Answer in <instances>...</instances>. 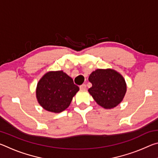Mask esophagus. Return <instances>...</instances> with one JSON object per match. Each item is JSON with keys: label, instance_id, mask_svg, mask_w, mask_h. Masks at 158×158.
I'll list each match as a JSON object with an SVG mask.
<instances>
[{"label": "esophagus", "instance_id": "1", "mask_svg": "<svg viewBox=\"0 0 158 158\" xmlns=\"http://www.w3.org/2000/svg\"><path fill=\"white\" fill-rule=\"evenodd\" d=\"M79 88H80V89H81V90H85V89H86V85L82 84V85H80Z\"/></svg>", "mask_w": 158, "mask_h": 158}]
</instances>
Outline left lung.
<instances>
[{"label":"left lung","instance_id":"obj_1","mask_svg":"<svg viewBox=\"0 0 158 158\" xmlns=\"http://www.w3.org/2000/svg\"><path fill=\"white\" fill-rule=\"evenodd\" d=\"M92 87L89 92L95 101L103 108L116 107L123 100L127 90L125 79L112 69H98L89 77Z\"/></svg>","mask_w":158,"mask_h":158}]
</instances>
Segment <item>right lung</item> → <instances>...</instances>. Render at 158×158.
<instances>
[{"label": "right lung", "instance_id": "right-lung-1", "mask_svg": "<svg viewBox=\"0 0 158 158\" xmlns=\"http://www.w3.org/2000/svg\"><path fill=\"white\" fill-rule=\"evenodd\" d=\"M79 90L73 79L63 71H51L37 83L36 98L45 110L60 113L68 107Z\"/></svg>", "mask_w": 158, "mask_h": 158}]
</instances>
